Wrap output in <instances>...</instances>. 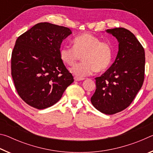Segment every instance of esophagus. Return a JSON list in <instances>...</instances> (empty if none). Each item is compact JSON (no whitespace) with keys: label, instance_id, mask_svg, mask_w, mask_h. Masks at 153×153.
<instances>
[{"label":"esophagus","instance_id":"34e87169","mask_svg":"<svg viewBox=\"0 0 153 153\" xmlns=\"http://www.w3.org/2000/svg\"><path fill=\"white\" fill-rule=\"evenodd\" d=\"M74 79H75V81H82V80H84V78H83V77H78L75 76Z\"/></svg>","mask_w":153,"mask_h":153}]
</instances>
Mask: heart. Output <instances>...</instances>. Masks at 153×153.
I'll return each instance as SVG.
<instances>
[{"label": "heart", "mask_w": 153, "mask_h": 153, "mask_svg": "<svg viewBox=\"0 0 153 153\" xmlns=\"http://www.w3.org/2000/svg\"><path fill=\"white\" fill-rule=\"evenodd\" d=\"M73 48L64 46L60 50L61 61L67 65L76 64L82 56L83 62L70 69L71 73L82 77L97 72L105 71L112 61L113 49L111 44L100 41L90 33H83L72 41Z\"/></svg>", "instance_id": "heart-1"}]
</instances>
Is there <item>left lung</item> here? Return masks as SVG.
Masks as SVG:
<instances>
[{"label": "left lung", "mask_w": 153, "mask_h": 153, "mask_svg": "<svg viewBox=\"0 0 153 153\" xmlns=\"http://www.w3.org/2000/svg\"><path fill=\"white\" fill-rule=\"evenodd\" d=\"M117 38L119 51L115 61L100 77H96L93 106L100 112L113 115L133 101L144 79L145 53L130 31L123 27L106 30Z\"/></svg>", "instance_id": "left-lung-1"}]
</instances>
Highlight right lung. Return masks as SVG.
I'll use <instances>...</instances> for the list:
<instances>
[{
	"label": "right lung",
	"mask_w": 153,
	"mask_h": 153,
	"mask_svg": "<svg viewBox=\"0 0 153 153\" xmlns=\"http://www.w3.org/2000/svg\"><path fill=\"white\" fill-rule=\"evenodd\" d=\"M71 33L68 27L44 22L17 39L12 52L11 75L18 94L31 107H51L73 83L74 77L59 53L62 42Z\"/></svg>",
	"instance_id": "right-lung-1"
}]
</instances>
